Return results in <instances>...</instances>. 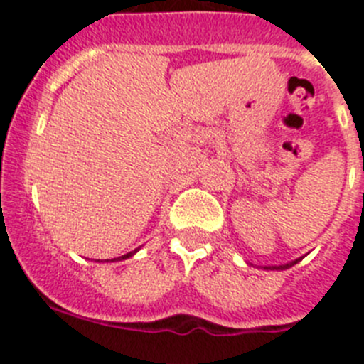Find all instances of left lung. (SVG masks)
<instances>
[{"mask_svg":"<svg viewBox=\"0 0 364 364\" xmlns=\"http://www.w3.org/2000/svg\"><path fill=\"white\" fill-rule=\"evenodd\" d=\"M301 259H295V260H291V262H288V264H282V266H264V269H288V268H291L294 264H297Z\"/></svg>","mask_w":364,"mask_h":364,"instance_id":"obj_1","label":"left lung"}]
</instances>
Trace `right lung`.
Listing matches in <instances>:
<instances>
[{"label": "right lung", "mask_w": 364, "mask_h": 364, "mask_svg": "<svg viewBox=\"0 0 364 364\" xmlns=\"http://www.w3.org/2000/svg\"><path fill=\"white\" fill-rule=\"evenodd\" d=\"M134 253H136V250H134V252H131V253H125V255L118 257V259H112V260H125V259H129V257H133Z\"/></svg>", "instance_id": "1"}]
</instances>
